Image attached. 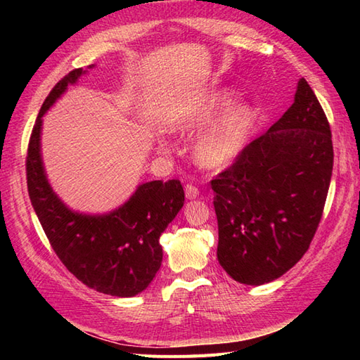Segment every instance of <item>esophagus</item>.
<instances>
[{
    "label": "esophagus",
    "mask_w": 360,
    "mask_h": 360,
    "mask_svg": "<svg viewBox=\"0 0 360 360\" xmlns=\"http://www.w3.org/2000/svg\"><path fill=\"white\" fill-rule=\"evenodd\" d=\"M186 196L188 200H195V198L200 196V188H198L195 184H187L186 186Z\"/></svg>",
    "instance_id": "1"
}]
</instances>
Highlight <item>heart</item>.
<instances>
[{
  "instance_id": "obj_1",
  "label": "heart",
  "mask_w": 360,
  "mask_h": 360,
  "mask_svg": "<svg viewBox=\"0 0 360 360\" xmlns=\"http://www.w3.org/2000/svg\"><path fill=\"white\" fill-rule=\"evenodd\" d=\"M229 103V94L213 96L178 117L174 128L182 133L198 131L209 125ZM250 124L252 110L248 105L236 103L227 108L223 116L204 129L196 139L193 155L198 162L204 167H223L232 162L246 142Z\"/></svg>"
}]
</instances>
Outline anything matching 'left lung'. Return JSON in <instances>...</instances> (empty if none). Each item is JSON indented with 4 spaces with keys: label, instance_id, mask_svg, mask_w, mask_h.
Segmentation results:
<instances>
[{
    "label": "left lung",
    "instance_id": "1",
    "mask_svg": "<svg viewBox=\"0 0 360 360\" xmlns=\"http://www.w3.org/2000/svg\"><path fill=\"white\" fill-rule=\"evenodd\" d=\"M333 162L330 122L300 79L288 111L210 181L218 262L233 280L269 283L307 254L323 215Z\"/></svg>",
    "mask_w": 360,
    "mask_h": 360
}]
</instances>
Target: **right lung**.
I'll list each match as a JSON object with an SVG mask.
<instances>
[{"label": "right lung", "instance_id": "right-lung-1", "mask_svg": "<svg viewBox=\"0 0 360 360\" xmlns=\"http://www.w3.org/2000/svg\"><path fill=\"white\" fill-rule=\"evenodd\" d=\"M82 74V68L66 74L38 112L26 155L27 192L43 231L66 269L98 292L131 297L142 292L159 271L162 263L159 238L184 205V188L178 179L147 182L120 209L103 217L74 213L58 200L41 164V117Z\"/></svg>", "mask_w": 360, "mask_h": 360}]
</instances>
